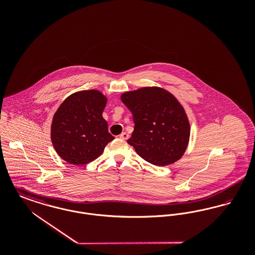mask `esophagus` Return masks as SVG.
<instances>
[{"mask_svg":"<svg viewBox=\"0 0 255 255\" xmlns=\"http://www.w3.org/2000/svg\"><path fill=\"white\" fill-rule=\"evenodd\" d=\"M120 137L122 138V139H125V140H126V139H128V138H129V134L126 133V132H123V133L120 134Z\"/></svg>","mask_w":255,"mask_h":255,"instance_id":"1","label":"esophagus"}]
</instances>
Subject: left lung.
<instances>
[{
  "mask_svg": "<svg viewBox=\"0 0 255 255\" xmlns=\"http://www.w3.org/2000/svg\"><path fill=\"white\" fill-rule=\"evenodd\" d=\"M122 100L134 123L127 142L138 156L157 166L182 158L189 141L190 125L176 97L162 88L144 87L122 94Z\"/></svg>",
  "mask_w": 255,
  "mask_h": 255,
  "instance_id": "obj_1",
  "label": "left lung"
}]
</instances>
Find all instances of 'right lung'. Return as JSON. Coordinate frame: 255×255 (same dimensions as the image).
Segmentation results:
<instances>
[{"mask_svg": "<svg viewBox=\"0 0 255 255\" xmlns=\"http://www.w3.org/2000/svg\"><path fill=\"white\" fill-rule=\"evenodd\" d=\"M106 103V97L97 90L74 93L63 101L53 116L50 136L64 160L74 165L87 164L115 138L102 117Z\"/></svg>", "mask_w": 255, "mask_h": 255, "instance_id": "right-lung-1", "label": "right lung"}]
</instances>
